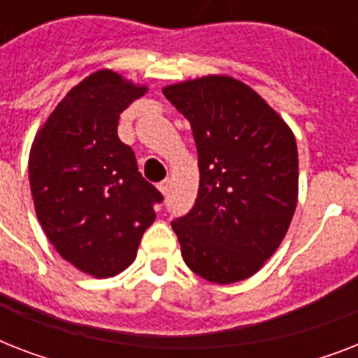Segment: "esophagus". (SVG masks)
<instances>
[{
  "mask_svg": "<svg viewBox=\"0 0 358 358\" xmlns=\"http://www.w3.org/2000/svg\"><path fill=\"white\" fill-rule=\"evenodd\" d=\"M157 187H159V191H162L163 195L167 196L169 195V189H171V180L165 178V180H163V182H159V185H157Z\"/></svg>",
  "mask_w": 358,
  "mask_h": 358,
  "instance_id": "esophagus-1",
  "label": "esophagus"
}]
</instances>
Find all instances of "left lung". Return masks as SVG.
Returning <instances> with one entry per match:
<instances>
[{
	"mask_svg": "<svg viewBox=\"0 0 358 358\" xmlns=\"http://www.w3.org/2000/svg\"><path fill=\"white\" fill-rule=\"evenodd\" d=\"M193 129L199 195L171 223L191 271L210 282L252 277L278 249L297 206L292 129L249 85L204 76L163 89Z\"/></svg>",
	"mask_w": 358,
	"mask_h": 358,
	"instance_id": "obj_1",
	"label": "left lung"
}]
</instances>
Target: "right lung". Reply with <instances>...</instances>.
Masks as SVG:
<instances>
[{
    "label": "right lung",
    "instance_id": "1",
    "mask_svg": "<svg viewBox=\"0 0 358 358\" xmlns=\"http://www.w3.org/2000/svg\"><path fill=\"white\" fill-rule=\"evenodd\" d=\"M148 91L98 70L57 103L29 152L36 217L64 260L96 278L135 260L163 195L141 176L117 134L120 113Z\"/></svg>",
    "mask_w": 358,
    "mask_h": 358
}]
</instances>
